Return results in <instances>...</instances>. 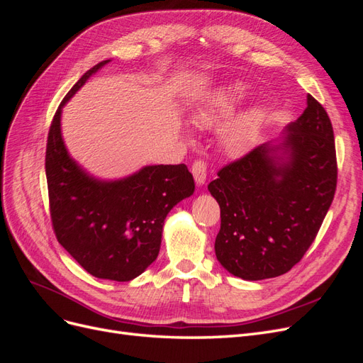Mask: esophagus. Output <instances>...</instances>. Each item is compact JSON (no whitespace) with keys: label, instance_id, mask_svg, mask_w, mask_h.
<instances>
[{"label":"esophagus","instance_id":"obj_1","mask_svg":"<svg viewBox=\"0 0 363 363\" xmlns=\"http://www.w3.org/2000/svg\"><path fill=\"white\" fill-rule=\"evenodd\" d=\"M192 175L196 184L199 186L204 184L207 177V164L203 160H195L192 164Z\"/></svg>","mask_w":363,"mask_h":363}]
</instances>
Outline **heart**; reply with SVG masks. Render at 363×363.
I'll return each mask as SVG.
<instances>
[{
	"mask_svg": "<svg viewBox=\"0 0 363 363\" xmlns=\"http://www.w3.org/2000/svg\"><path fill=\"white\" fill-rule=\"evenodd\" d=\"M247 89L239 83H228L218 87L211 95L203 98L195 107L194 121L201 127L223 124L236 107L245 100ZM260 123V111L251 107L230 121L223 130V144L230 155H238L250 144Z\"/></svg>",
	"mask_w": 363,
	"mask_h": 363,
	"instance_id": "1",
	"label": "heart"
}]
</instances>
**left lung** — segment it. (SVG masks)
<instances>
[{
  "mask_svg": "<svg viewBox=\"0 0 363 363\" xmlns=\"http://www.w3.org/2000/svg\"><path fill=\"white\" fill-rule=\"evenodd\" d=\"M279 144H262L219 169L207 189L221 207L219 263L236 277L281 276L309 250L333 201L337 164L325 108L307 95Z\"/></svg>",
  "mask_w": 363,
  "mask_h": 363,
  "instance_id": "1",
  "label": "left lung"
}]
</instances>
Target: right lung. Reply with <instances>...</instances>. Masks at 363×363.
<instances>
[{"instance_id": "obj_1", "label": "right lung", "mask_w": 363, "mask_h": 363, "mask_svg": "<svg viewBox=\"0 0 363 363\" xmlns=\"http://www.w3.org/2000/svg\"><path fill=\"white\" fill-rule=\"evenodd\" d=\"M87 71L63 98L48 133L45 172L50 213L59 244L94 277L130 281L157 259L164 218L195 191L186 164H151L125 179L98 180L65 147L62 108L87 79Z\"/></svg>"}]
</instances>
